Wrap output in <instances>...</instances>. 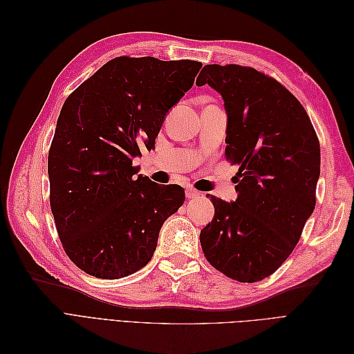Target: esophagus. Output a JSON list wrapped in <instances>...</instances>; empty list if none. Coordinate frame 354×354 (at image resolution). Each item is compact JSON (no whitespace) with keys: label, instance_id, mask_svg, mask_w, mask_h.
<instances>
[{"label":"esophagus","instance_id":"obj_1","mask_svg":"<svg viewBox=\"0 0 354 354\" xmlns=\"http://www.w3.org/2000/svg\"><path fill=\"white\" fill-rule=\"evenodd\" d=\"M202 195H203L202 192H198V190H194V189H187V190H186V196H187L189 199L199 198V196H202Z\"/></svg>","mask_w":354,"mask_h":354}]
</instances>
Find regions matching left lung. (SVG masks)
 <instances>
[{"mask_svg": "<svg viewBox=\"0 0 354 354\" xmlns=\"http://www.w3.org/2000/svg\"><path fill=\"white\" fill-rule=\"evenodd\" d=\"M220 93L227 115L226 156L238 164V198L211 195L214 218L201 246L218 272L259 282L279 269L316 205L320 146L303 104L252 68L207 65L196 80Z\"/></svg>", "mask_w": 354, "mask_h": 354, "instance_id": "left-lung-1", "label": "left lung"}]
</instances>
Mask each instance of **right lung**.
I'll list each match as a JSON object with an SVG mask.
<instances>
[{"instance_id":"obj_1","label":"right lung","mask_w":354,"mask_h":354,"mask_svg":"<svg viewBox=\"0 0 354 354\" xmlns=\"http://www.w3.org/2000/svg\"><path fill=\"white\" fill-rule=\"evenodd\" d=\"M201 66L116 57L63 103L48 152L50 205L63 248L85 273L120 279L140 270L162 224L183 205V187L137 174L133 159L155 147Z\"/></svg>"}]
</instances>
